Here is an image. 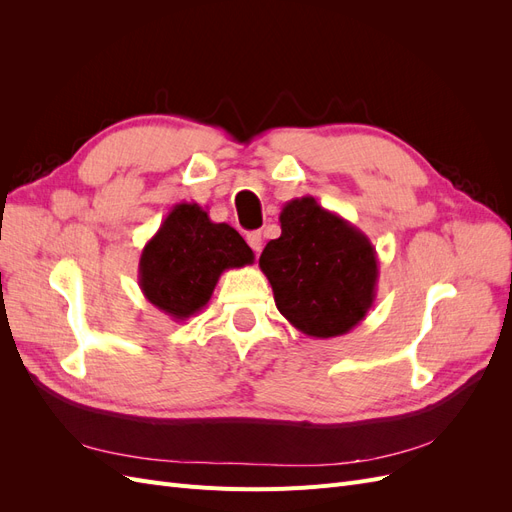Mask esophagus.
Listing matches in <instances>:
<instances>
[{"instance_id":"esophagus-1","label":"esophagus","mask_w":512,"mask_h":512,"mask_svg":"<svg viewBox=\"0 0 512 512\" xmlns=\"http://www.w3.org/2000/svg\"><path fill=\"white\" fill-rule=\"evenodd\" d=\"M247 243H250V247L252 250L258 254L260 250H262V232L260 230H252V232H247Z\"/></svg>"}]
</instances>
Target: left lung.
I'll use <instances>...</instances> for the list:
<instances>
[{
	"instance_id": "1",
	"label": "left lung",
	"mask_w": 512,
	"mask_h": 512,
	"mask_svg": "<svg viewBox=\"0 0 512 512\" xmlns=\"http://www.w3.org/2000/svg\"><path fill=\"white\" fill-rule=\"evenodd\" d=\"M260 254L280 314L307 337L346 335L376 301L378 256L365 232L314 196L292 198Z\"/></svg>"
}]
</instances>
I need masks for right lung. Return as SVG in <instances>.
<instances>
[{"mask_svg": "<svg viewBox=\"0 0 512 512\" xmlns=\"http://www.w3.org/2000/svg\"><path fill=\"white\" fill-rule=\"evenodd\" d=\"M254 252L228 224H215L196 203H179L143 247L138 286L175 322L203 309L226 269L252 265Z\"/></svg>", "mask_w": 512, "mask_h": 512, "instance_id": "obj_1", "label": "right lung"}]
</instances>
